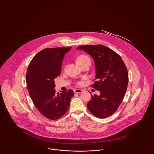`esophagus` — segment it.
I'll use <instances>...</instances> for the list:
<instances>
[{
	"label": "esophagus",
	"instance_id": "esophagus-1",
	"mask_svg": "<svg viewBox=\"0 0 154 154\" xmlns=\"http://www.w3.org/2000/svg\"><path fill=\"white\" fill-rule=\"evenodd\" d=\"M74 92L75 93V94H80L81 92H82V90L79 89H75V90H74Z\"/></svg>",
	"mask_w": 154,
	"mask_h": 154
}]
</instances>
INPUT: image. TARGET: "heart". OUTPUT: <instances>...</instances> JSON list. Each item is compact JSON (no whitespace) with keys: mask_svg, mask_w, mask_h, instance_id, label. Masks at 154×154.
<instances>
[{"mask_svg":"<svg viewBox=\"0 0 154 154\" xmlns=\"http://www.w3.org/2000/svg\"><path fill=\"white\" fill-rule=\"evenodd\" d=\"M76 63L79 66L86 63H91V59L86 55H80L76 59Z\"/></svg>","mask_w":154,"mask_h":154,"instance_id":"heart-1","label":"heart"}]
</instances>
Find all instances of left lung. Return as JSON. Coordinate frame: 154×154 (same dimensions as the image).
Returning a JSON list of instances; mask_svg holds the SVG:
<instances>
[{
	"mask_svg": "<svg viewBox=\"0 0 154 154\" xmlns=\"http://www.w3.org/2000/svg\"><path fill=\"white\" fill-rule=\"evenodd\" d=\"M77 50L86 52L94 59L97 81L92 86L100 92L99 96L92 95L87 108L97 117H108L124 97L128 84L126 67L117 53L103 45H80Z\"/></svg>",
	"mask_w": 154,
	"mask_h": 154,
	"instance_id": "obj_1",
	"label": "left lung"
}]
</instances>
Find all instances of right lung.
I'll use <instances>...</instances> for the list:
<instances>
[{
	"mask_svg": "<svg viewBox=\"0 0 154 154\" xmlns=\"http://www.w3.org/2000/svg\"><path fill=\"white\" fill-rule=\"evenodd\" d=\"M72 47L45 48L37 53L28 67L26 81L34 105L45 117L56 120L69 109L74 95L72 89L56 92L54 79L61 73L66 52Z\"/></svg>",
	"mask_w": 154,
	"mask_h": 154,
	"instance_id": "right-lung-1",
	"label": "right lung"
}]
</instances>
